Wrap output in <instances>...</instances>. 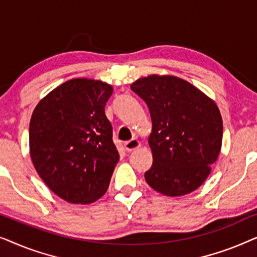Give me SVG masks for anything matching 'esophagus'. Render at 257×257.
<instances>
[{
    "label": "esophagus",
    "instance_id": "esophagus-1",
    "mask_svg": "<svg viewBox=\"0 0 257 257\" xmlns=\"http://www.w3.org/2000/svg\"><path fill=\"white\" fill-rule=\"evenodd\" d=\"M124 146L127 152H132V151H135L136 149H139V147L142 146V143H140L138 139H131L128 140V142H125Z\"/></svg>",
    "mask_w": 257,
    "mask_h": 257
}]
</instances>
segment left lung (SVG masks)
<instances>
[{
  "label": "left lung",
  "mask_w": 257,
  "mask_h": 257,
  "mask_svg": "<svg viewBox=\"0 0 257 257\" xmlns=\"http://www.w3.org/2000/svg\"><path fill=\"white\" fill-rule=\"evenodd\" d=\"M131 89L145 100L152 119L153 164L146 182L167 196L195 191L208 178L222 145V118L215 101L175 76L144 77Z\"/></svg>",
  "instance_id": "left-lung-1"
}]
</instances>
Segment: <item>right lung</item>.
<instances>
[{
    "instance_id": "add662e5",
    "label": "right lung",
    "mask_w": 257,
    "mask_h": 257,
    "mask_svg": "<svg viewBox=\"0 0 257 257\" xmlns=\"http://www.w3.org/2000/svg\"><path fill=\"white\" fill-rule=\"evenodd\" d=\"M113 92L100 80L61 84L35 107L30 157L44 184L65 201L91 203L107 191L119 153L105 105Z\"/></svg>"
}]
</instances>
